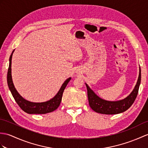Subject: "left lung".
Here are the masks:
<instances>
[{
	"instance_id": "8db88e82",
	"label": "left lung",
	"mask_w": 148,
	"mask_h": 148,
	"mask_svg": "<svg viewBox=\"0 0 148 148\" xmlns=\"http://www.w3.org/2000/svg\"><path fill=\"white\" fill-rule=\"evenodd\" d=\"M141 80V73L139 67V74L138 79L134 88L130 94L124 99L118 101H107L99 97L95 92L85 83L88 90V98L90 107L95 112L102 114L113 115L122 113L129 109L134 102L138 93L139 86Z\"/></svg>"
}]
</instances>
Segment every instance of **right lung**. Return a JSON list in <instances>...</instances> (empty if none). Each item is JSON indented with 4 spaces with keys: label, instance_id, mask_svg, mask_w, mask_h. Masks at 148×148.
<instances>
[{
    "label": "right lung",
    "instance_id": "1",
    "mask_svg": "<svg viewBox=\"0 0 148 148\" xmlns=\"http://www.w3.org/2000/svg\"><path fill=\"white\" fill-rule=\"evenodd\" d=\"M14 51V50L12 51L9 58V66L8 72V77H7V79H8V84L9 88L10 91H11V94L14 98L16 102L24 112H26L27 113H29V114H45V113H50L56 110L60 104L64 91L65 88H66V86L67 85L68 82L71 79V77H69L65 81L57 95L53 98L50 99V100L41 103H36L27 101L19 94V92L16 90L12 82L11 74V63L12 54Z\"/></svg>",
    "mask_w": 148,
    "mask_h": 148
}]
</instances>
